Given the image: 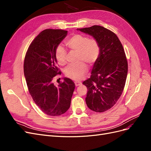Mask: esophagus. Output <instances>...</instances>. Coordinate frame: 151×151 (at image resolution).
<instances>
[{
  "instance_id": "1",
  "label": "esophagus",
  "mask_w": 151,
  "mask_h": 151,
  "mask_svg": "<svg viewBox=\"0 0 151 151\" xmlns=\"http://www.w3.org/2000/svg\"><path fill=\"white\" fill-rule=\"evenodd\" d=\"M82 84V83H79V82H75V85H76V86L77 87V86H80V85H81Z\"/></svg>"
}]
</instances>
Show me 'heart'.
<instances>
[{"instance_id": "b5f03b06", "label": "heart", "mask_w": 151, "mask_h": 151, "mask_svg": "<svg viewBox=\"0 0 151 151\" xmlns=\"http://www.w3.org/2000/svg\"><path fill=\"white\" fill-rule=\"evenodd\" d=\"M66 46L70 51L78 52V64L68 65L65 70V75L74 81H81L88 74V67L86 63L93 65L98 61L101 54V47L95 38H88L82 34H74L65 41ZM55 56L59 64L67 63V50L59 45L55 52Z\"/></svg>"}]
</instances>
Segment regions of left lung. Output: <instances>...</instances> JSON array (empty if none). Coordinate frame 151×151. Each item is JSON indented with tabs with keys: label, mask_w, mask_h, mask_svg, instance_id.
I'll list each match as a JSON object with an SVG mask.
<instances>
[{
	"label": "left lung",
	"mask_w": 151,
	"mask_h": 151,
	"mask_svg": "<svg viewBox=\"0 0 151 151\" xmlns=\"http://www.w3.org/2000/svg\"><path fill=\"white\" fill-rule=\"evenodd\" d=\"M78 29L96 38L101 47L90 78L83 83L88 89L87 106L96 112L106 111L116 104L124 89L128 72L124 49L116 34L103 26Z\"/></svg>",
	"instance_id": "obj_1"
}]
</instances>
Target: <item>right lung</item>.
<instances>
[{
	"mask_svg": "<svg viewBox=\"0 0 151 151\" xmlns=\"http://www.w3.org/2000/svg\"><path fill=\"white\" fill-rule=\"evenodd\" d=\"M67 34L63 29H47L36 36L27 50L24 73L27 86L34 102L50 116L65 113L70 106L75 84L64 78L57 86L53 79L61 71L55 56V49Z\"/></svg>",
	"mask_w": 151,
	"mask_h": 151,
	"instance_id": "add662e5",
	"label": "right lung"
}]
</instances>
